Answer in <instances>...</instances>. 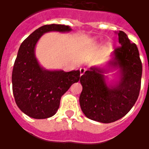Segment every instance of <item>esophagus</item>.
<instances>
[{
	"label": "esophagus",
	"instance_id": "obj_1",
	"mask_svg": "<svg viewBox=\"0 0 149 149\" xmlns=\"http://www.w3.org/2000/svg\"><path fill=\"white\" fill-rule=\"evenodd\" d=\"M84 72H85V68H80V72H81V76H82V75L84 74Z\"/></svg>",
	"mask_w": 149,
	"mask_h": 149
}]
</instances>
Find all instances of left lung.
Instances as JSON below:
<instances>
[{
	"label": "left lung",
	"mask_w": 149,
	"mask_h": 149,
	"mask_svg": "<svg viewBox=\"0 0 149 149\" xmlns=\"http://www.w3.org/2000/svg\"><path fill=\"white\" fill-rule=\"evenodd\" d=\"M120 46L114 50L111 66H119L121 78L114 87L105 84L104 69L91 68L81 76V110L88 118L101 123H112L128 113L137 100L142 76V63L137 46L131 43L123 31L118 33Z\"/></svg>",
	"instance_id": "1"
}]
</instances>
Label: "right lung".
Here are the masks:
<instances>
[{"label": "right lung", "mask_w": 149, "mask_h": 149, "mask_svg": "<svg viewBox=\"0 0 149 149\" xmlns=\"http://www.w3.org/2000/svg\"><path fill=\"white\" fill-rule=\"evenodd\" d=\"M70 30L68 25H43L31 33L19 48L12 73L13 92L18 108L32 118L45 119L55 115L62 96L81 79L80 70L66 72L43 69L34 55L36 44L43 34Z\"/></svg>", "instance_id": "add662e5"}]
</instances>
